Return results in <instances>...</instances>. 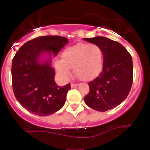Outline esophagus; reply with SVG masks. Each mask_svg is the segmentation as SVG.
Wrapping results in <instances>:
<instances>
[{"instance_id": "esophagus-1", "label": "esophagus", "mask_w": 150, "mask_h": 150, "mask_svg": "<svg viewBox=\"0 0 150 150\" xmlns=\"http://www.w3.org/2000/svg\"><path fill=\"white\" fill-rule=\"evenodd\" d=\"M71 87H76L77 86H78V84H75V83H71Z\"/></svg>"}]
</instances>
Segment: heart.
I'll return each instance as SVG.
<instances>
[{"label":"heart","mask_w":150,"mask_h":150,"mask_svg":"<svg viewBox=\"0 0 150 150\" xmlns=\"http://www.w3.org/2000/svg\"><path fill=\"white\" fill-rule=\"evenodd\" d=\"M62 78L68 80L74 73L83 81L92 80L100 74L103 68V51L95 44L78 43L64 50L61 59L55 63Z\"/></svg>","instance_id":"b5f03b06"}]
</instances>
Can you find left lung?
<instances>
[{"label": "left lung", "mask_w": 150, "mask_h": 150, "mask_svg": "<svg viewBox=\"0 0 150 150\" xmlns=\"http://www.w3.org/2000/svg\"><path fill=\"white\" fill-rule=\"evenodd\" d=\"M97 44L103 51L101 73L88 83L89 92L84 98L89 107L98 111L112 109L128 97L133 80L131 55L120 43L106 37L84 38Z\"/></svg>", "instance_id": "8db88e82"}]
</instances>
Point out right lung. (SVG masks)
I'll return each mask as SVG.
<instances>
[{"instance_id":"right-lung-1","label":"right lung","mask_w":150,"mask_h":150,"mask_svg":"<svg viewBox=\"0 0 150 150\" xmlns=\"http://www.w3.org/2000/svg\"><path fill=\"white\" fill-rule=\"evenodd\" d=\"M68 42L60 36L39 37L26 42L15 53L12 62L13 92L25 109L36 115L49 116L63 107L70 84L58 87L51 58L41 63L42 53L54 56Z\"/></svg>"}]
</instances>
